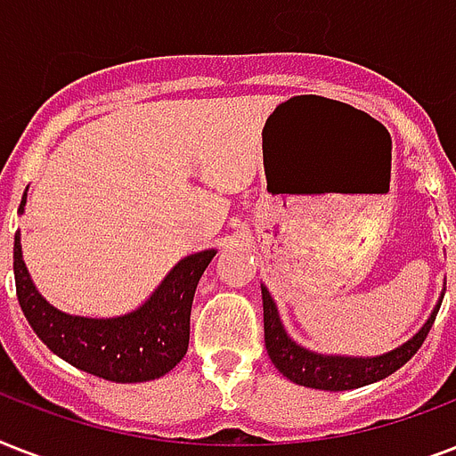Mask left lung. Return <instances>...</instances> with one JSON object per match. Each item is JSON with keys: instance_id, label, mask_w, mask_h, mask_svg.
<instances>
[{"instance_id": "8db88e82", "label": "left lung", "mask_w": 456, "mask_h": 456, "mask_svg": "<svg viewBox=\"0 0 456 456\" xmlns=\"http://www.w3.org/2000/svg\"><path fill=\"white\" fill-rule=\"evenodd\" d=\"M445 296V293H443ZM440 296V298H443ZM440 303L426 319V324L414 333L407 343H403L390 353L376 354V357H343V354H319L307 347L298 346L296 340L286 333L281 319H279L277 303L272 300L270 291L263 286V310H265V346L270 354L272 364L293 383L305 388L319 390H353L376 383L390 376L393 371L407 364L417 354L421 343L431 331Z\"/></svg>"}]
</instances>
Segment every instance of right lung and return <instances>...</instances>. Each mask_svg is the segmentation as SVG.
Masks as SVG:
<instances>
[{"label": "right lung", "mask_w": 456, "mask_h": 456, "mask_svg": "<svg viewBox=\"0 0 456 456\" xmlns=\"http://www.w3.org/2000/svg\"><path fill=\"white\" fill-rule=\"evenodd\" d=\"M25 196L28 193H23L18 213H23ZM215 253V248L200 250L179 260L137 310L120 317L92 319L66 314L42 298L28 274L20 234H16L13 274L18 303L39 340L68 364L106 381H153L177 367L186 354L193 293Z\"/></svg>", "instance_id": "add662e5"}]
</instances>
